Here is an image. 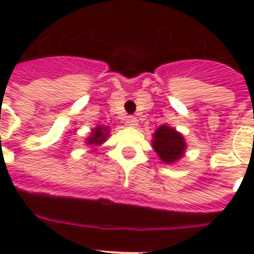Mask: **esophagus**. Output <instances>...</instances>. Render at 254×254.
Instances as JSON below:
<instances>
[{
	"mask_svg": "<svg viewBox=\"0 0 254 254\" xmlns=\"http://www.w3.org/2000/svg\"><path fill=\"white\" fill-rule=\"evenodd\" d=\"M127 123L129 127H137L138 120H137V117H134V116H129V117L127 119Z\"/></svg>",
	"mask_w": 254,
	"mask_h": 254,
	"instance_id": "1",
	"label": "esophagus"
}]
</instances>
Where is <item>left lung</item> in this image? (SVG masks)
Returning a JSON list of instances; mask_svg holds the SVG:
<instances>
[{
	"mask_svg": "<svg viewBox=\"0 0 254 254\" xmlns=\"http://www.w3.org/2000/svg\"><path fill=\"white\" fill-rule=\"evenodd\" d=\"M153 147L165 163H173L185 153V139L173 127L162 125L154 133Z\"/></svg>",
	"mask_w": 254,
	"mask_h": 254,
	"instance_id": "obj_1",
	"label": "left lung"
}]
</instances>
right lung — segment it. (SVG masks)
<instances>
[{
	"mask_svg": "<svg viewBox=\"0 0 254 254\" xmlns=\"http://www.w3.org/2000/svg\"><path fill=\"white\" fill-rule=\"evenodd\" d=\"M108 135V131L107 129H104L101 127H97L95 130L92 131V137L91 138H88V142L87 143H91V145H100V143H103L105 141Z\"/></svg>",
	"mask_w": 254,
	"mask_h": 254,
	"instance_id": "obj_1",
	"label": "right lung"
}]
</instances>
